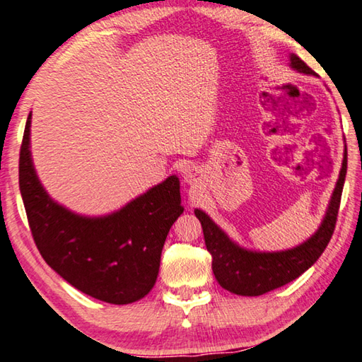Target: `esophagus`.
<instances>
[{"label":"esophagus","mask_w":362,"mask_h":362,"mask_svg":"<svg viewBox=\"0 0 362 362\" xmlns=\"http://www.w3.org/2000/svg\"><path fill=\"white\" fill-rule=\"evenodd\" d=\"M183 177H185L187 183H189V185H194V183L198 182V170H196L194 168H187Z\"/></svg>","instance_id":"esophagus-1"}]
</instances>
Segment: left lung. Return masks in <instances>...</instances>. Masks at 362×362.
Returning <instances> with one entry per match:
<instances>
[{"mask_svg":"<svg viewBox=\"0 0 362 362\" xmlns=\"http://www.w3.org/2000/svg\"><path fill=\"white\" fill-rule=\"evenodd\" d=\"M291 68L302 74L315 76V72L300 60L298 55L290 57ZM346 175V148L341 161L339 180L334 188L332 198L327 206L326 215L318 231L304 244L285 252H252L239 247L228 238L221 229L210 220L206 212L196 209L204 231V240L209 253L212 255V271L216 281L225 290L239 296H261L275 288H280L296 280L312 267L323 255L329 244L334 229H336L337 214L340 207L341 189H344Z\"/></svg>","mask_w":362,"mask_h":362,"instance_id":"obj_1","label":"left lung"}]
</instances>
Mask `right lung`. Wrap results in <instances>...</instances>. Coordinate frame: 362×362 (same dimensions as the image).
I'll return each mask as SVG.
<instances>
[{"label":"right lung","mask_w":362,"mask_h":362,"mask_svg":"<svg viewBox=\"0 0 362 362\" xmlns=\"http://www.w3.org/2000/svg\"><path fill=\"white\" fill-rule=\"evenodd\" d=\"M31 114L18 160V185L33 239L44 261L78 291L131 304L152 290L164 240L183 212L175 175L106 216L72 214L45 193L30 153Z\"/></svg>","instance_id":"1"}]
</instances>
